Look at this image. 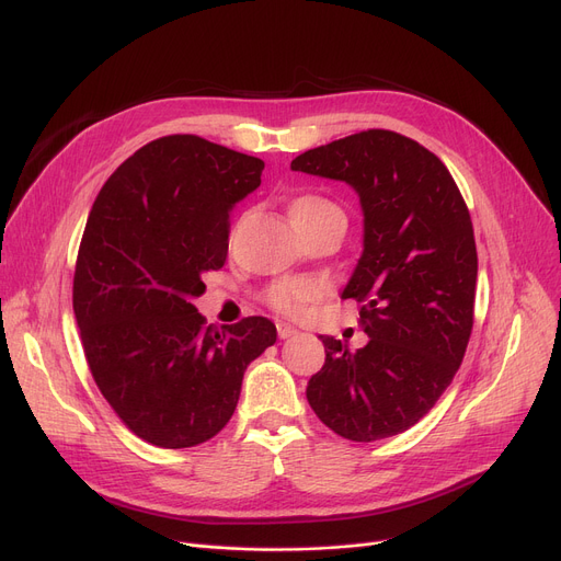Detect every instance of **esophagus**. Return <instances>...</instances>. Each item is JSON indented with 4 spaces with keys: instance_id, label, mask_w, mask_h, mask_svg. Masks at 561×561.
Wrapping results in <instances>:
<instances>
[{
    "instance_id": "esophagus-1",
    "label": "esophagus",
    "mask_w": 561,
    "mask_h": 561,
    "mask_svg": "<svg viewBox=\"0 0 561 561\" xmlns=\"http://www.w3.org/2000/svg\"><path fill=\"white\" fill-rule=\"evenodd\" d=\"M277 334H279V339H290V336L298 334V330L286 325V322H277Z\"/></svg>"
}]
</instances>
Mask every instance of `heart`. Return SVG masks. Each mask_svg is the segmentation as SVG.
Listing matches in <instances>:
<instances>
[{
	"mask_svg": "<svg viewBox=\"0 0 561 561\" xmlns=\"http://www.w3.org/2000/svg\"><path fill=\"white\" fill-rule=\"evenodd\" d=\"M288 211H290V218L296 225L316 220V218L328 216V214H341L336 204H332L330 199L320 197V195H300V197H296L290 202ZM316 293H318V286L311 279L288 277V279L275 282L268 288V293H265V300H268V305L275 307L282 313H298L305 302L316 298Z\"/></svg>",
	"mask_w": 561,
	"mask_h": 561,
	"instance_id": "obj_1",
	"label": "heart"
}]
</instances>
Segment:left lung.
<instances>
[{"mask_svg": "<svg viewBox=\"0 0 561 561\" xmlns=\"http://www.w3.org/2000/svg\"><path fill=\"white\" fill-rule=\"evenodd\" d=\"M290 170L345 182L364 211V252L341 298L362 302L368 343L320 336L307 400L339 436L370 444L416 425L461 366L473 330L478 250L448 168L416 140L368 129L313 147Z\"/></svg>", "mask_w": 561, "mask_h": 561, "instance_id": "left-lung-1", "label": "left lung"}]
</instances>
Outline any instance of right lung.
I'll use <instances>...</instances> for the list:
<instances>
[{
	"mask_svg": "<svg viewBox=\"0 0 561 561\" xmlns=\"http://www.w3.org/2000/svg\"><path fill=\"white\" fill-rule=\"evenodd\" d=\"M263 161L191 134L142 145L102 186L79 245L72 307L106 402L142 440L193 448L239 404L243 375L277 341L268 318L206 325L193 300L227 259L229 211Z\"/></svg>",
	"mask_w": 561,
	"mask_h": 561,
	"instance_id": "add662e5",
	"label": "right lung"
}]
</instances>
